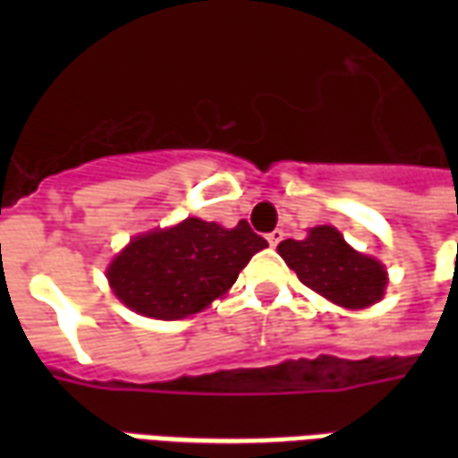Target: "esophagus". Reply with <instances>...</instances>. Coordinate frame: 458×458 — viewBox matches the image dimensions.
<instances>
[{
	"instance_id": "1",
	"label": "esophagus",
	"mask_w": 458,
	"mask_h": 458,
	"mask_svg": "<svg viewBox=\"0 0 458 458\" xmlns=\"http://www.w3.org/2000/svg\"><path fill=\"white\" fill-rule=\"evenodd\" d=\"M282 240H284V233H282V230H272V233L267 235V242L272 245V248H277Z\"/></svg>"
}]
</instances>
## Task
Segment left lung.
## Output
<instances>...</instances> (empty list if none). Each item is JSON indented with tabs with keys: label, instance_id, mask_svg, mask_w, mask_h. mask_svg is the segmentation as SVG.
<instances>
[{
	"label": "left lung",
	"instance_id": "left-lung-1",
	"mask_svg": "<svg viewBox=\"0 0 458 458\" xmlns=\"http://www.w3.org/2000/svg\"><path fill=\"white\" fill-rule=\"evenodd\" d=\"M279 255L301 284L345 309H363L383 297L387 284L377 259L355 252L331 225L309 230V238L279 242Z\"/></svg>",
	"mask_w": 458,
	"mask_h": 458
}]
</instances>
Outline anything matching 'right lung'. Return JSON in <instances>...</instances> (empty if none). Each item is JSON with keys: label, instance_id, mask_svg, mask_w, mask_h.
Masks as SVG:
<instances>
[{"label": "right lung", "instance_id": "add662e5", "mask_svg": "<svg viewBox=\"0 0 458 458\" xmlns=\"http://www.w3.org/2000/svg\"><path fill=\"white\" fill-rule=\"evenodd\" d=\"M267 248L245 220L235 228L186 218L134 238L107 269L110 287L131 311L149 318L191 317L223 297L250 258Z\"/></svg>", "mask_w": 458, "mask_h": 458}]
</instances>
